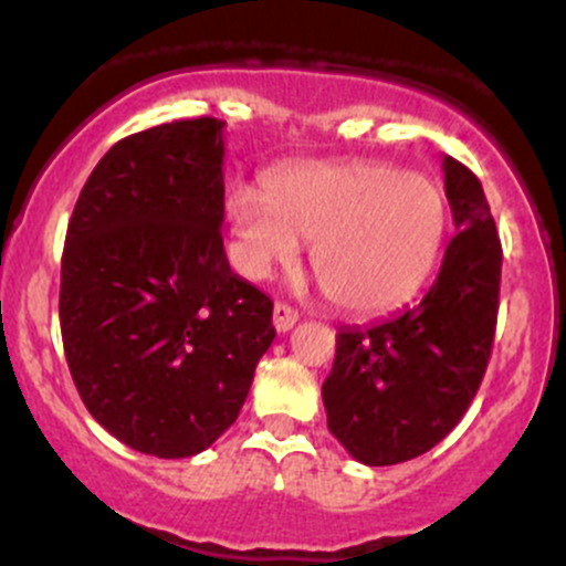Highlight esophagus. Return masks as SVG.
Listing matches in <instances>:
<instances>
[{
    "instance_id": "esophagus-1",
    "label": "esophagus",
    "mask_w": 566,
    "mask_h": 566,
    "mask_svg": "<svg viewBox=\"0 0 566 566\" xmlns=\"http://www.w3.org/2000/svg\"><path fill=\"white\" fill-rule=\"evenodd\" d=\"M295 323H298V312H295L293 306L287 304L273 306V325H276V331H290Z\"/></svg>"
}]
</instances>
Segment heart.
<instances>
[{"label": "heart", "mask_w": 566, "mask_h": 566, "mask_svg": "<svg viewBox=\"0 0 566 566\" xmlns=\"http://www.w3.org/2000/svg\"><path fill=\"white\" fill-rule=\"evenodd\" d=\"M238 268L271 276L312 243V273L342 312L373 315L408 301L441 256L447 193L424 175L378 161L310 164L273 172L265 191L227 202Z\"/></svg>", "instance_id": "b5f03b06"}]
</instances>
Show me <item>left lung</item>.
<instances>
[{"label": "left lung", "mask_w": 566, "mask_h": 566, "mask_svg": "<svg viewBox=\"0 0 566 566\" xmlns=\"http://www.w3.org/2000/svg\"><path fill=\"white\" fill-rule=\"evenodd\" d=\"M458 235L430 293L369 328H339L323 384L328 430L364 465L430 452L465 416L493 350L501 241L482 182L443 158Z\"/></svg>", "instance_id": "1"}]
</instances>
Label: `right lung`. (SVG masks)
Here are the masks:
<instances>
[{"label": "right lung", "mask_w": 566, "mask_h": 566, "mask_svg": "<svg viewBox=\"0 0 566 566\" xmlns=\"http://www.w3.org/2000/svg\"><path fill=\"white\" fill-rule=\"evenodd\" d=\"M224 125L119 139L84 182L62 251L67 367L93 419L156 458L205 452L247 402L273 301L224 254Z\"/></svg>", "instance_id": "1"}]
</instances>
